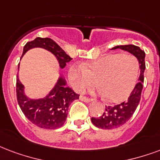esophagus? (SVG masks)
<instances>
[{
  "label": "esophagus",
  "mask_w": 160,
  "mask_h": 160,
  "mask_svg": "<svg viewBox=\"0 0 160 160\" xmlns=\"http://www.w3.org/2000/svg\"><path fill=\"white\" fill-rule=\"evenodd\" d=\"M80 100L85 102H91V100L90 99V98H88V97H85V96H80Z\"/></svg>",
  "instance_id": "esophagus-1"
}]
</instances>
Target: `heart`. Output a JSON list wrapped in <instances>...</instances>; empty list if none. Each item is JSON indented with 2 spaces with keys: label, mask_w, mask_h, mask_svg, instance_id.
Masks as SVG:
<instances>
[{
  "label": "heart",
  "mask_w": 160,
  "mask_h": 160,
  "mask_svg": "<svg viewBox=\"0 0 160 160\" xmlns=\"http://www.w3.org/2000/svg\"><path fill=\"white\" fill-rule=\"evenodd\" d=\"M139 64L132 54L109 53L84 65L74 64L69 69L68 76L73 88L83 92L98 85L99 92L111 102L126 100L137 82Z\"/></svg>",
  "instance_id": "obj_1"
}]
</instances>
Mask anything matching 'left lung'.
Here are the masks:
<instances>
[{"mask_svg": "<svg viewBox=\"0 0 160 160\" xmlns=\"http://www.w3.org/2000/svg\"><path fill=\"white\" fill-rule=\"evenodd\" d=\"M122 49L128 51L134 55L138 60L140 68V75L138 83L135 85L133 91L130 94L127 102L113 107H106V112L100 118H92V123L98 128L114 129L122 126L131 118L132 114L139 104L141 93L143 83V73L145 69V53L139 47L135 45H119L112 48V49Z\"/></svg>", "mask_w": 160, "mask_h": 160, "instance_id": "left-lung-1", "label": "left lung"}]
</instances>
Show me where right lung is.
Here are the masks:
<instances>
[{
	"label": "right lung",
	"instance_id": "1",
	"mask_svg": "<svg viewBox=\"0 0 160 160\" xmlns=\"http://www.w3.org/2000/svg\"><path fill=\"white\" fill-rule=\"evenodd\" d=\"M34 48H41L53 53L60 69H64L66 63L72 60V58L49 38H36L27 42L23 48L22 56ZM79 96L80 95L69 88L65 79L60 75L54 86L44 97L32 99L25 94L24 85L18 76L17 78V97L19 107L25 117L41 128L56 129L63 126L67 118L69 105L79 99Z\"/></svg>",
	"mask_w": 160,
	"mask_h": 160
}]
</instances>
